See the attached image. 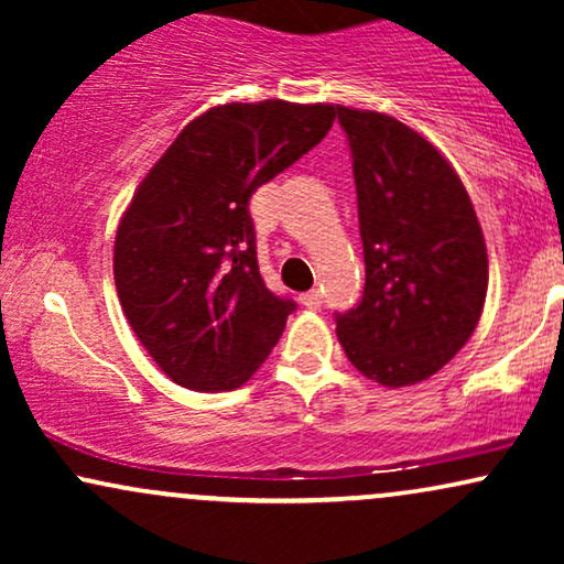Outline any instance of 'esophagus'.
I'll use <instances>...</instances> for the list:
<instances>
[{
	"instance_id": "34e87169",
	"label": "esophagus",
	"mask_w": 564,
	"mask_h": 564,
	"mask_svg": "<svg viewBox=\"0 0 564 564\" xmlns=\"http://www.w3.org/2000/svg\"><path fill=\"white\" fill-rule=\"evenodd\" d=\"M300 302L304 304V307L310 310H318L321 307V291L313 289V291H304V294L300 296Z\"/></svg>"
}]
</instances>
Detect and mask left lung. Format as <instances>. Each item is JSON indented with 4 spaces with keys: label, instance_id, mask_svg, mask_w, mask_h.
<instances>
[{
    "label": "left lung",
    "instance_id": "obj_1",
    "mask_svg": "<svg viewBox=\"0 0 564 564\" xmlns=\"http://www.w3.org/2000/svg\"><path fill=\"white\" fill-rule=\"evenodd\" d=\"M352 153L366 286L336 313L349 364L384 387L430 379L469 341L488 294L475 206L443 153L403 121L336 106Z\"/></svg>",
    "mask_w": 564,
    "mask_h": 564
}]
</instances>
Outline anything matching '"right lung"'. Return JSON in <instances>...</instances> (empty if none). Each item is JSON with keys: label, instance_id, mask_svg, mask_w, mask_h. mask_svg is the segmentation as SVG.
I'll list each match as a JSON object with an SVG mask.
<instances>
[{"label": "right lung", "instance_id": "add662e5", "mask_svg": "<svg viewBox=\"0 0 564 564\" xmlns=\"http://www.w3.org/2000/svg\"><path fill=\"white\" fill-rule=\"evenodd\" d=\"M334 106L228 102L193 119L121 217L113 278L142 347L180 387H241L294 300L264 286L249 198L326 138Z\"/></svg>", "mask_w": 564, "mask_h": 564}]
</instances>
